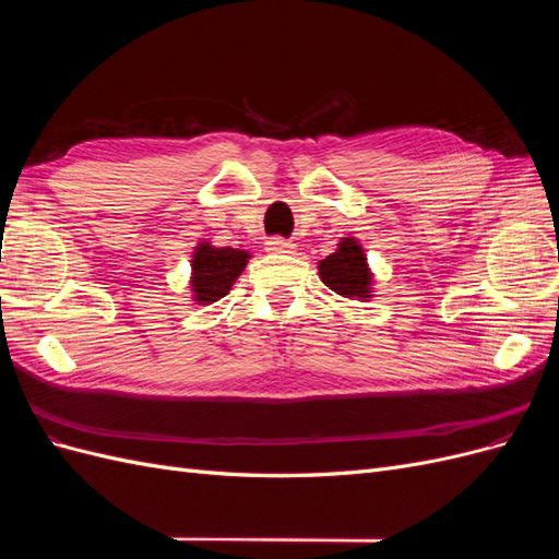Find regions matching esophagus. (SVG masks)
I'll list each match as a JSON object with an SVG mask.
<instances>
[{
    "mask_svg": "<svg viewBox=\"0 0 559 559\" xmlns=\"http://www.w3.org/2000/svg\"><path fill=\"white\" fill-rule=\"evenodd\" d=\"M265 249L273 251V253H292L294 245L289 240H284V238H270L265 242Z\"/></svg>",
    "mask_w": 559,
    "mask_h": 559,
    "instance_id": "1",
    "label": "esophagus"
}]
</instances>
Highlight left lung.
I'll use <instances>...</instances> for the list:
<instances>
[{
  "label": "left lung",
  "instance_id": "obj_1",
  "mask_svg": "<svg viewBox=\"0 0 559 559\" xmlns=\"http://www.w3.org/2000/svg\"><path fill=\"white\" fill-rule=\"evenodd\" d=\"M319 275L331 292L345 298L370 296V273L359 242L345 238L337 251L319 263Z\"/></svg>",
  "mask_w": 559,
  "mask_h": 559
}]
</instances>
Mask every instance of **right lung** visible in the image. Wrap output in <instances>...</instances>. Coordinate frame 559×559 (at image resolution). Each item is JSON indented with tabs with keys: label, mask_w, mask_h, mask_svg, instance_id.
I'll list each match as a JSON object with an SVG mask.
<instances>
[{
	"label": "right lung",
	"mask_w": 559,
	"mask_h": 559,
	"mask_svg": "<svg viewBox=\"0 0 559 559\" xmlns=\"http://www.w3.org/2000/svg\"><path fill=\"white\" fill-rule=\"evenodd\" d=\"M247 259L249 253L242 249H214L207 242L195 247L191 286L200 306H210V302L224 298L230 292L233 282L245 270Z\"/></svg>",
	"instance_id": "obj_1"
}]
</instances>
